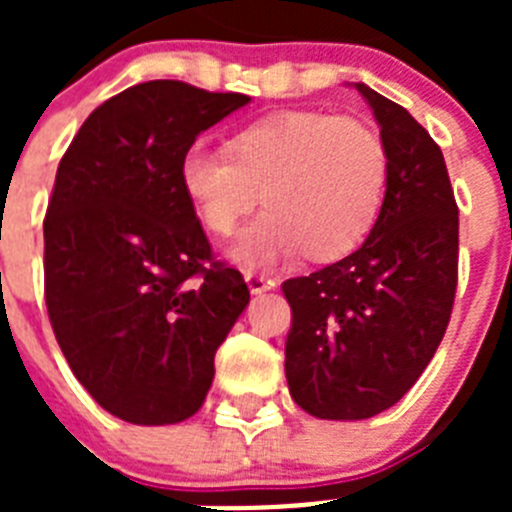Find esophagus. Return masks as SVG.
Listing matches in <instances>:
<instances>
[{
    "instance_id": "esophagus-1",
    "label": "esophagus",
    "mask_w": 512,
    "mask_h": 512,
    "mask_svg": "<svg viewBox=\"0 0 512 512\" xmlns=\"http://www.w3.org/2000/svg\"><path fill=\"white\" fill-rule=\"evenodd\" d=\"M243 277H246V284H248V289H251V295H261V292H269V289L277 287V282H274V279L266 277V274H259V271H246Z\"/></svg>"
}]
</instances>
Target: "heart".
Returning a JSON list of instances; mask_svg holds the SVG:
<instances>
[{"mask_svg": "<svg viewBox=\"0 0 512 512\" xmlns=\"http://www.w3.org/2000/svg\"><path fill=\"white\" fill-rule=\"evenodd\" d=\"M390 182V151L364 120L289 110L235 130L225 151L202 143L179 164L194 217L212 235L233 233L256 202L266 210L233 243L246 266H274L295 253L330 264L372 233Z\"/></svg>", "mask_w": 512, "mask_h": 512, "instance_id": "heart-1", "label": "heart"}]
</instances>
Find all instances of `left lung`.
Returning a JSON list of instances; mask_svg holds the SVG:
<instances>
[{
	"label": "left lung",
	"instance_id": "8db88e82",
	"mask_svg": "<svg viewBox=\"0 0 512 512\" xmlns=\"http://www.w3.org/2000/svg\"><path fill=\"white\" fill-rule=\"evenodd\" d=\"M390 151L372 233L346 259L287 279L292 400L323 420H364L418 382L451 318L459 210L441 148L405 107L356 84Z\"/></svg>",
	"mask_w": 512,
	"mask_h": 512
}]
</instances>
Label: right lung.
I'll return each instance as SVG.
<instances>
[{
  "label": "right lung",
  "mask_w": 512,
  "mask_h": 512,
  "mask_svg": "<svg viewBox=\"0 0 512 512\" xmlns=\"http://www.w3.org/2000/svg\"><path fill=\"white\" fill-rule=\"evenodd\" d=\"M248 102L184 81L135 84L99 104L58 164L45 305L74 377L115 418H192L251 300L241 271L212 261L179 184L197 135Z\"/></svg>",
  "instance_id": "add662e5"
}]
</instances>
